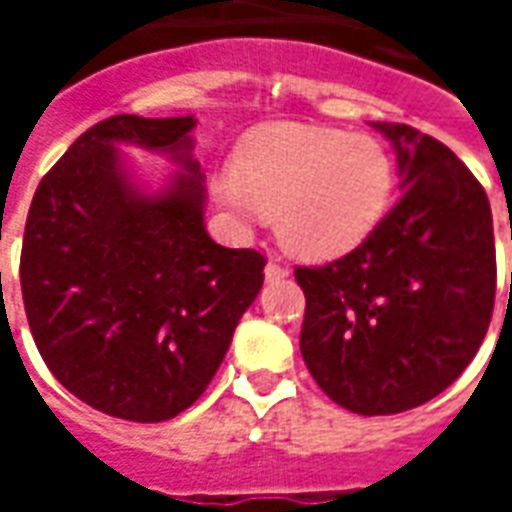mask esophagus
I'll list each match as a JSON object with an SVG mask.
<instances>
[{"label": "esophagus", "instance_id": "obj_1", "mask_svg": "<svg viewBox=\"0 0 512 512\" xmlns=\"http://www.w3.org/2000/svg\"><path fill=\"white\" fill-rule=\"evenodd\" d=\"M290 271L285 266H279V263H274V260H271V263H268L266 266V279L268 282H274V279H285L288 277Z\"/></svg>", "mask_w": 512, "mask_h": 512}]
</instances>
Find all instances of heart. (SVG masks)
I'll return each instance as SVG.
<instances>
[{
	"instance_id": "heart-1",
	"label": "heart",
	"mask_w": 512,
	"mask_h": 512,
	"mask_svg": "<svg viewBox=\"0 0 512 512\" xmlns=\"http://www.w3.org/2000/svg\"><path fill=\"white\" fill-rule=\"evenodd\" d=\"M392 191V158L373 136L279 123L249 134L235 172L213 180V197L252 227L277 213L282 246L304 260H334L373 233Z\"/></svg>"
}]
</instances>
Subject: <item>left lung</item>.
I'll return each mask as SVG.
<instances>
[{
  "instance_id": "1",
  "label": "left lung",
  "mask_w": 512,
  "mask_h": 512,
  "mask_svg": "<svg viewBox=\"0 0 512 512\" xmlns=\"http://www.w3.org/2000/svg\"><path fill=\"white\" fill-rule=\"evenodd\" d=\"M373 126L395 147L400 200L354 252L296 268L307 370L337 406L365 417L422 406L461 376L496 293L483 186L439 139L403 123Z\"/></svg>"
}]
</instances>
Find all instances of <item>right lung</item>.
<instances>
[{
  "label": "right lung",
  "instance_id": "obj_1",
  "mask_svg": "<svg viewBox=\"0 0 512 512\" xmlns=\"http://www.w3.org/2000/svg\"><path fill=\"white\" fill-rule=\"evenodd\" d=\"M194 115H115L84 131L40 180L21 249V293L43 362L109 417L164 422L211 384L263 288L266 257L205 230ZM120 144L179 167L156 192Z\"/></svg>",
  "mask_w": 512,
  "mask_h": 512
}]
</instances>
